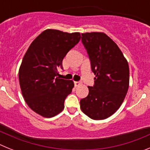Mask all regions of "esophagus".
<instances>
[{"mask_svg": "<svg viewBox=\"0 0 150 150\" xmlns=\"http://www.w3.org/2000/svg\"><path fill=\"white\" fill-rule=\"evenodd\" d=\"M80 82H79V81H74V86H79V85H80Z\"/></svg>", "mask_w": 150, "mask_h": 150, "instance_id": "obj_1", "label": "esophagus"}]
</instances>
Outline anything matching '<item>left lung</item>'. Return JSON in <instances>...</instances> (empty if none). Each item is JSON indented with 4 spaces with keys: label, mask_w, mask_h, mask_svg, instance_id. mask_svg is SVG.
Returning <instances> with one entry per match:
<instances>
[{
    "label": "left lung",
    "mask_w": 150,
    "mask_h": 150,
    "mask_svg": "<svg viewBox=\"0 0 150 150\" xmlns=\"http://www.w3.org/2000/svg\"><path fill=\"white\" fill-rule=\"evenodd\" d=\"M81 40L95 77L93 86H88V96L80 100V107L92 120H105L125 98L129 86L128 62L116 43L104 33L82 34Z\"/></svg>",
    "instance_id": "left-lung-1"
}]
</instances>
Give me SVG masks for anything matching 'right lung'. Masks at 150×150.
<instances>
[{
  "label": "right lung",
  "mask_w": 150,
  "mask_h": 150,
  "mask_svg": "<svg viewBox=\"0 0 150 150\" xmlns=\"http://www.w3.org/2000/svg\"><path fill=\"white\" fill-rule=\"evenodd\" d=\"M80 34L47 29L33 41L22 59L18 79L25 100L30 109L43 117L59 114L74 87L72 80L58 77V69Z\"/></svg>",
  "instance_id": "1"
}]
</instances>
